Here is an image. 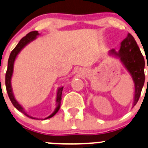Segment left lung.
Returning <instances> with one entry per match:
<instances>
[{
	"mask_svg": "<svg viewBox=\"0 0 148 148\" xmlns=\"http://www.w3.org/2000/svg\"><path fill=\"white\" fill-rule=\"evenodd\" d=\"M109 55L119 58L132 77L134 84L133 102V106H134L138 102L145 83V59L133 36L129 33L127 38L121 42L119 51L110 50Z\"/></svg>",
	"mask_w": 148,
	"mask_h": 148,
	"instance_id": "1",
	"label": "left lung"
}]
</instances>
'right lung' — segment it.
Masks as SVG:
<instances>
[{
  "instance_id": "right-lung-1",
  "label": "right lung",
  "mask_w": 148,
  "mask_h": 148,
  "mask_svg": "<svg viewBox=\"0 0 148 148\" xmlns=\"http://www.w3.org/2000/svg\"><path fill=\"white\" fill-rule=\"evenodd\" d=\"M38 35H40V34L38 33V31H33L30 32L29 33L27 34L25 37L21 39V40L19 41L18 44H17L16 46L15 47L14 50L11 51V54H10L9 58H8V69H7L6 74H5V87H6V90L7 92H8V97H9L10 100L11 101L12 104L14 105V107L18 110L20 112H21L22 114H24V115L27 116V117H29L31 119H36L34 117L28 115L26 110H24V108L16 101V100L15 99L14 95V93H13V90L12 87H11V78H12L13 72H14V61H15L16 58L18 56V54L19 53L20 51L24 48L27 45H28L29 42H31L32 41L34 40L37 38ZM64 87H61L58 89V91H57V96H56V107L55 110L53 112V114H51L49 116L46 117L44 119H50L51 117L53 116L56 114L58 111V110L60 109L61 107V95H62V91Z\"/></svg>"
}]
</instances>
